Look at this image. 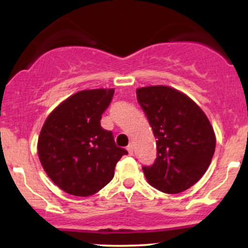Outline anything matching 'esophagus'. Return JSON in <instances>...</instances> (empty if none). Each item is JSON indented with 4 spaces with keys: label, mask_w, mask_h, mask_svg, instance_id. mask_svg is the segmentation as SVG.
I'll return each instance as SVG.
<instances>
[{
    "label": "esophagus",
    "mask_w": 248,
    "mask_h": 248,
    "mask_svg": "<svg viewBox=\"0 0 248 248\" xmlns=\"http://www.w3.org/2000/svg\"><path fill=\"white\" fill-rule=\"evenodd\" d=\"M127 150L128 153H129V155H133V152H134V147H133V143H129L127 147Z\"/></svg>",
    "instance_id": "34e87169"
}]
</instances>
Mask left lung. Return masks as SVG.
<instances>
[{
	"label": "left lung",
	"instance_id": "obj_1",
	"mask_svg": "<svg viewBox=\"0 0 248 248\" xmlns=\"http://www.w3.org/2000/svg\"><path fill=\"white\" fill-rule=\"evenodd\" d=\"M136 96L157 146L155 163L142 168L148 183L166 193L189 189L205 173L215 154L209 119L190 96L170 86L140 87Z\"/></svg>",
	"mask_w": 248,
	"mask_h": 248
}]
</instances>
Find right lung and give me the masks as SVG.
I'll return each instance as SVG.
<instances>
[{
	"label": "right lung",
	"mask_w": 248,
	"mask_h": 248,
	"mask_svg": "<svg viewBox=\"0 0 248 248\" xmlns=\"http://www.w3.org/2000/svg\"><path fill=\"white\" fill-rule=\"evenodd\" d=\"M113 88L84 90L57 106L43 124L37 150L43 169L59 189L79 197L98 192L112 181L128 152L100 126Z\"/></svg>",
	"instance_id": "add662e5"
}]
</instances>
